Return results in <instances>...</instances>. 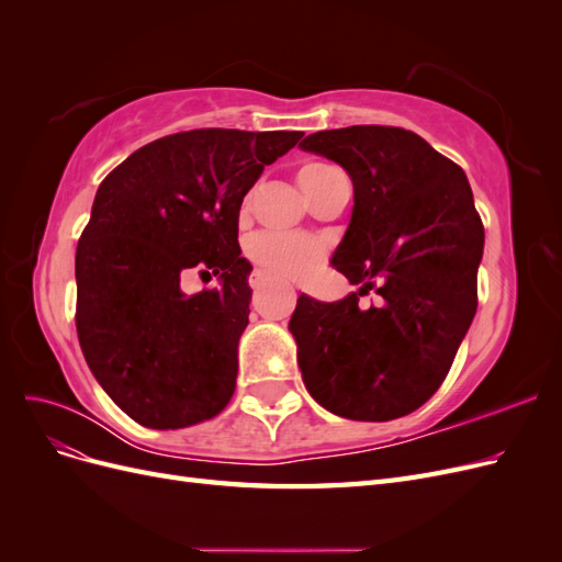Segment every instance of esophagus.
Listing matches in <instances>:
<instances>
[{
    "mask_svg": "<svg viewBox=\"0 0 562 562\" xmlns=\"http://www.w3.org/2000/svg\"><path fill=\"white\" fill-rule=\"evenodd\" d=\"M250 285L255 288V291H258V288H262V285H267V277L262 274L260 269H255L252 274H250Z\"/></svg>",
    "mask_w": 562,
    "mask_h": 562,
    "instance_id": "34e87169",
    "label": "esophagus"
}]
</instances>
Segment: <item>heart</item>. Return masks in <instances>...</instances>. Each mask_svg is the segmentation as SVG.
Wrapping results in <instances>:
<instances>
[{"label": "heart", "instance_id": "b5f03b06", "mask_svg": "<svg viewBox=\"0 0 562 562\" xmlns=\"http://www.w3.org/2000/svg\"><path fill=\"white\" fill-rule=\"evenodd\" d=\"M335 171L337 168L328 164L302 166L297 173L302 192L312 201V196L321 190L323 180ZM248 255L269 277L281 281H304L321 267L323 258H326V246L316 239H310V236L265 232L248 244Z\"/></svg>", "mask_w": 562, "mask_h": 562}]
</instances>
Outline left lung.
Here are the masks:
<instances>
[{
    "label": "left lung",
    "mask_w": 562,
    "mask_h": 562,
    "mask_svg": "<svg viewBox=\"0 0 562 562\" xmlns=\"http://www.w3.org/2000/svg\"><path fill=\"white\" fill-rule=\"evenodd\" d=\"M304 151L339 164L353 209L330 265L359 293L297 297L291 328L304 386L333 415H411L443 384L479 307L485 232L462 168L396 126L318 131ZM380 294L358 307V295Z\"/></svg>",
    "instance_id": "left-lung-1"
}]
</instances>
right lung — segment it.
<instances>
[{
    "instance_id": "obj_1",
    "label": "right lung",
    "mask_w": 562,
    "mask_h": 562,
    "mask_svg": "<svg viewBox=\"0 0 562 562\" xmlns=\"http://www.w3.org/2000/svg\"><path fill=\"white\" fill-rule=\"evenodd\" d=\"M304 133L166 135L100 182L75 258L77 335L93 378L147 429H184L229 403L248 326L244 196ZM199 266L221 288L184 296Z\"/></svg>"
}]
</instances>
